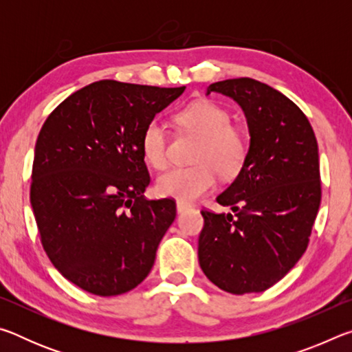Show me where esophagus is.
<instances>
[{"mask_svg":"<svg viewBox=\"0 0 352 352\" xmlns=\"http://www.w3.org/2000/svg\"><path fill=\"white\" fill-rule=\"evenodd\" d=\"M189 208H190V206L186 205V204H183V201H177V212H178V214L188 211Z\"/></svg>","mask_w":352,"mask_h":352,"instance_id":"1","label":"esophagus"}]
</instances>
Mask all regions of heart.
Listing matches in <instances>:
<instances>
[{
  "label": "heart",
  "instance_id": "heart-1",
  "mask_svg": "<svg viewBox=\"0 0 352 352\" xmlns=\"http://www.w3.org/2000/svg\"><path fill=\"white\" fill-rule=\"evenodd\" d=\"M178 126L200 136L192 166L172 168L157 180V190L163 197L183 204H192L206 194L222 177H234L241 172L247 157V141L239 130L231 126L230 113L222 107L199 100L178 111ZM168 129L160 118L147 122L141 136V151L146 162L155 169L168 164Z\"/></svg>",
  "mask_w": 352,
  "mask_h": 352
}]
</instances>
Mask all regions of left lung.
Here are the masks:
<instances>
[{
  "instance_id": "left-lung-1",
  "label": "left lung",
  "mask_w": 352,
  "mask_h": 352,
  "mask_svg": "<svg viewBox=\"0 0 352 352\" xmlns=\"http://www.w3.org/2000/svg\"><path fill=\"white\" fill-rule=\"evenodd\" d=\"M247 118L250 147L234 182L217 195L233 214L201 211L199 262L234 295L264 292L306 252L321 200L318 144L300 107L275 88L241 77L211 83Z\"/></svg>"
}]
</instances>
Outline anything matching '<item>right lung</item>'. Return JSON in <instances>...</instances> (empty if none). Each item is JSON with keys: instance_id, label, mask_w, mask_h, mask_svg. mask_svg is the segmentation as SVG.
Instances as JSON below:
<instances>
[{"instance_id": "1", "label": "right lung", "mask_w": 352, "mask_h": 352, "mask_svg": "<svg viewBox=\"0 0 352 352\" xmlns=\"http://www.w3.org/2000/svg\"><path fill=\"white\" fill-rule=\"evenodd\" d=\"M186 87L99 80L68 96L41 127L31 205L56 269L99 296L144 281L175 219V201L146 200L141 136Z\"/></svg>"}]
</instances>
